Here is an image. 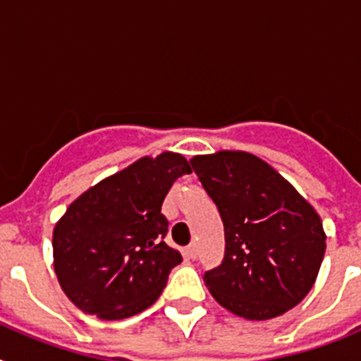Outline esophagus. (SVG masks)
Masks as SVG:
<instances>
[{"label": "esophagus", "instance_id": "34e87169", "mask_svg": "<svg viewBox=\"0 0 361 361\" xmlns=\"http://www.w3.org/2000/svg\"><path fill=\"white\" fill-rule=\"evenodd\" d=\"M184 257H186L188 260H195V258H197V245L195 244L188 245L186 250H184Z\"/></svg>", "mask_w": 361, "mask_h": 361}]
</instances>
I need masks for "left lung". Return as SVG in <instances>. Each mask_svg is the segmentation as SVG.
<instances>
[{"instance_id":"obj_1","label":"left lung","mask_w":361,"mask_h":361,"mask_svg":"<svg viewBox=\"0 0 361 361\" xmlns=\"http://www.w3.org/2000/svg\"><path fill=\"white\" fill-rule=\"evenodd\" d=\"M190 162L224 224V258L204 273L213 298L247 320L280 317L300 304L325 253L311 204L251 153L219 152Z\"/></svg>"}]
</instances>
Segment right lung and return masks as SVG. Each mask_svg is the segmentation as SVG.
Wrapping results in <instances>:
<instances>
[{
	"mask_svg": "<svg viewBox=\"0 0 361 361\" xmlns=\"http://www.w3.org/2000/svg\"><path fill=\"white\" fill-rule=\"evenodd\" d=\"M191 173L178 153L139 159L68 206L54 229V269L65 295L86 314L123 320L161 296L183 262L164 238V197Z\"/></svg>",
	"mask_w": 361,
	"mask_h": 361,
	"instance_id": "1",
	"label": "right lung"
}]
</instances>
